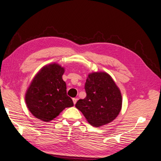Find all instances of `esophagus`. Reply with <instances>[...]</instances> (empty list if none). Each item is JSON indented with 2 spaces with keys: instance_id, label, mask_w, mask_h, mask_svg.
Segmentation results:
<instances>
[{
  "instance_id": "obj_1",
  "label": "esophagus",
  "mask_w": 161,
  "mask_h": 161,
  "mask_svg": "<svg viewBox=\"0 0 161 161\" xmlns=\"http://www.w3.org/2000/svg\"><path fill=\"white\" fill-rule=\"evenodd\" d=\"M72 101H73V103H74V104H75L76 103V102H77V99L76 98H73Z\"/></svg>"
}]
</instances>
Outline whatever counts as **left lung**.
<instances>
[{
	"label": "left lung",
	"mask_w": 161,
	"mask_h": 161,
	"mask_svg": "<svg viewBox=\"0 0 161 161\" xmlns=\"http://www.w3.org/2000/svg\"><path fill=\"white\" fill-rule=\"evenodd\" d=\"M85 89L87 96L75 107L93 126L100 127L111 122L118 116L122 107L120 89L112 77L105 72L89 73Z\"/></svg>",
	"instance_id": "left-lung-1"
}]
</instances>
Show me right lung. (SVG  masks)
Here are the masks:
<instances>
[{"label": "right lung", "instance_id": "right-lung-1", "mask_svg": "<svg viewBox=\"0 0 161 161\" xmlns=\"http://www.w3.org/2000/svg\"><path fill=\"white\" fill-rule=\"evenodd\" d=\"M65 68L53 63L42 67L34 76L25 93L26 107L32 115L44 121L57 117L65 108L74 106L63 80Z\"/></svg>", "mask_w": 161, "mask_h": 161}]
</instances>
